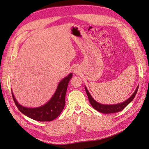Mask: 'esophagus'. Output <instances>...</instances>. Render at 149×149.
<instances>
[{
	"mask_svg": "<svg viewBox=\"0 0 149 149\" xmlns=\"http://www.w3.org/2000/svg\"><path fill=\"white\" fill-rule=\"evenodd\" d=\"M79 72H80V70H79V68L77 66H74V68H73V70H72V72H73V74H79Z\"/></svg>",
	"mask_w": 149,
	"mask_h": 149,
	"instance_id": "esophagus-1",
	"label": "esophagus"
}]
</instances>
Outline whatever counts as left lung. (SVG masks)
<instances>
[{"instance_id": "8db88e82", "label": "left lung", "mask_w": 149, "mask_h": 149, "mask_svg": "<svg viewBox=\"0 0 149 149\" xmlns=\"http://www.w3.org/2000/svg\"><path fill=\"white\" fill-rule=\"evenodd\" d=\"M138 87L139 86H137L136 89V90L134 91L133 94H132L128 99L124 101V102H123L122 103L116 104H111H111L110 105H107V104H102L97 102V101L95 100L93 98L91 97V95H90L89 91H88V90H87L86 86H85V90H86V92L88 95V99H89L90 103L91 104V105L92 106V107L95 109H96L97 111H99L102 113L109 114V113H114L119 112L120 111H122L124 109L125 107L134 99L137 93Z\"/></svg>"}]
</instances>
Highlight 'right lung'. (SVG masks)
I'll return each mask as SVG.
<instances>
[{
  "instance_id": "add662e5",
  "label": "right lung",
  "mask_w": 149,
  "mask_h": 149,
  "mask_svg": "<svg viewBox=\"0 0 149 149\" xmlns=\"http://www.w3.org/2000/svg\"><path fill=\"white\" fill-rule=\"evenodd\" d=\"M72 74L67 76L59 82L54 94L51 99L44 105L37 107H27L20 105L16 100L13 93V99L19 111L29 118L40 122H50L58 117L64 109L65 105V95L68 84L71 79Z\"/></svg>"
}]
</instances>
